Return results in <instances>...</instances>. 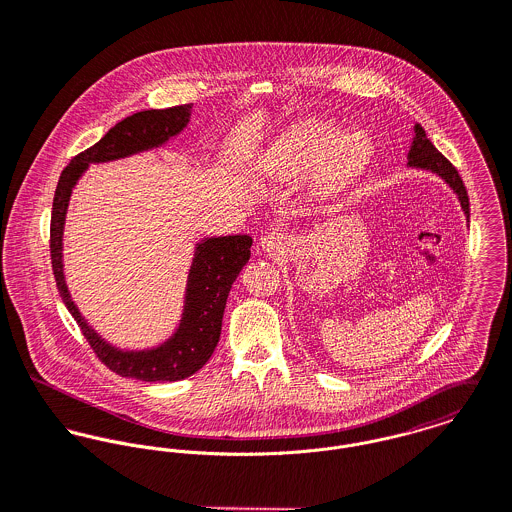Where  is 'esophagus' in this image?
Wrapping results in <instances>:
<instances>
[{"instance_id": "obj_1", "label": "esophagus", "mask_w": 512, "mask_h": 512, "mask_svg": "<svg viewBox=\"0 0 512 512\" xmlns=\"http://www.w3.org/2000/svg\"><path fill=\"white\" fill-rule=\"evenodd\" d=\"M288 235L283 231H271L261 237V249L271 255H281L288 249Z\"/></svg>"}]
</instances>
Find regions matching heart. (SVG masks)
Here are the masks:
<instances>
[{
  "label": "heart",
  "instance_id": "heart-1",
  "mask_svg": "<svg viewBox=\"0 0 512 512\" xmlns=\"http://www.w3.org/2000/svg\"><path fill=\"white\" fill-rule=\"evenodd\" d=\"M369 155V137L357 127L338 131L326 119H302L288 125L265 149L257 169L269 178H296L312 172L320 194L336 190Z\"/></svg>",
  "mask_w": 512,
  "mask_h": 512
}]
</instances>
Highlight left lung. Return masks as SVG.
I'll use <instances>...</instances> for the list:
<instances>
[{
  "label": "left lung",
  "mask_w": 512,
  "mask_h": 512,
  "mask_svg": "<svg viewBox=\"0 0 512 512\" xmlns=\"http://www.w3.org/2000/svg\"><path fill=\"white\" fill-rule=\"evenodd\" d=\"M408 169H418V171H428L438 174L452 190H454L459 206L465 214V220L469 222V198H467V190L459 178V174L455 171L454 165L432 145V141L426 137V131L420 123L414 125V137L406 155Z\"/></svg>",
  "instance_id": "1"
}]
</instances>
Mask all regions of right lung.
<instances>
[{
	"label": "right lung",
	"instance_id": "right-lung-1",
	"mask_svg": "<svg viewBox=\"0 0 512 512\" xmlns=\"http://www.w3.org/2000/svg\"><path fill=\"white\" fill-rule=\"evenodd\" d=\"M192 106L169 110H147L121 119L90 149L76 155L58 178L51 216V259L58 294L78 322L84 338L96 355L117 375L139 381H180L200 371L212 357L220 334L231 284L251 257L249 235L204 237L194 247L186 277L184 304L178 326L159 345L145 349H123L104 340L82 316L66 284L62 237L70 196L90 165L112 163L137 153L159 149L176 137L190 121Z\"/></svg>",
	"mask_w": 512,
	"mask_h": 512
}]
</instances>
